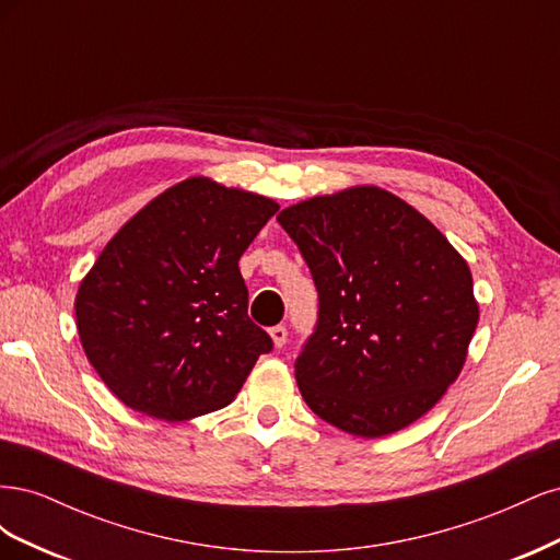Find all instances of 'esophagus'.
I'll use <instances>...</instances> for the list:
<instances>
[{
  "instance_id": "34e87169",
  "label": "esophagus",
  "mask_w": 560,
  "mask_h": 560,
  "mask_svg": "<svg viewBox=\"0 0 560 560\" xmlns=\"http://www.w3.org/2000/svg\"><path fill=\"white\" fill-rule=\"evenodd\" d=\"M268 334H270V338H273L276 348H282V346L287 343V327L276 325V327H270V329H268Z\"/></svg>"
}]
</instances>
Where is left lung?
Segmentation results:
<instances>
[{
  "label": "left lung",
  "instance_id": "obj_1",
  "mask_svg": "<svg viewBox=\"0 0 560 560\" xmlns=\"http://www.w3.org/2000/svg\"><path fill=\"white\" fill-rule=\"evenodd\" d=\"M278 222L317 290L315 329L294 362L303 399L354 436L411 425L460 374L477 329L467 261L378 186L303 200Z\"/></svg>",
  "mask_w": 560,
  "mask_h": 560
}]
</instances>
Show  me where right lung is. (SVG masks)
Segmentation results:
<instances>
[{
    "mask_svg": "<svg viewBox=\"0 0 560 560\" xmlns=\"http://www.w3.org/2000/svg\"><path fill=\"white\" fill-rule=\"evenodd\" d=\"M276 212L270 198L191 177L107 243L79 284L77 329L126 406L186 420L241 393L273 341L247 315L238 261Z\"/></svg>",
    "mask_w": 560,
    "mask_h": 560,
    "instance_id": "right-lung-1",
    "label": "right lung"
}]
</instances>
